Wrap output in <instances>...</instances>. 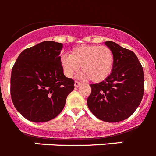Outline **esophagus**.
<instances>
[{
  "mask_svg": "<svg viewBox=\"0 0 156 156\" xmlns=\"http://www.w3.org/2000/svg\"><path fill=\"white\" fill-rule=\"evenodd\" d=\"M80 85L81 83H80L78 81H75V82H74V86H75V87H78L79 86H80Z\"/></svg>",
  "mask_w": 156,
  "mask_h": 156,
  "instance_id": "34e87169",
  "label": "esophagus"
}]
</instances>
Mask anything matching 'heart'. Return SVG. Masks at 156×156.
Listing matches in <instances>:
<instances>
[{"mask_svg":"<svg viewBox=\"0 0 156 156\" xmlns=\"http://www.w3.org/2000/svg\"><path fill=\"white\" fill-rule=\"evenodd\" d=\"M65 75L73 77L80 71L84 78L100 83L111 74L114 65V53L110 48L98 45H83L73 49L70 55H63L60 60Z\"/></svg>","mask_w":156,"mask_h":156,"instance_id":"heart-1","label":"heart"}]
</instances>
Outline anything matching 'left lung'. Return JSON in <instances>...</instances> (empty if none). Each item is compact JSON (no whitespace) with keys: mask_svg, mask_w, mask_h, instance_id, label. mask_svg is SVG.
Instances as JSON below:
<instances>
[{"mask_svg":"<svg viewBox=\"0 0 156 156\" xmlns=\"http://www.w3.org/2000/svg\"><path fill=\"white\" fill-rule=\"evenodd\" d=\"M105 45L114 53V69L107 79L90 85L91 93L87 103L98 119L118 122L131 116L141 102L144 91L143 68L133 51L110 41Z\"/></svg>","mask_w":156,"mask_h":156,"instance_id":"8db88e82","label":"left lung"}]
</instances>
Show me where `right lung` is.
<instances>
[{
	"label": "right lung",
	"mask_w": 156,
	"mask_h": 156,
	"mask_svg": "<svg viewBox=\"0 0 156 156\" xmlns=\"http://www.w3.org/2000/svg\"><path fill=\"white\" fill-rule=\"evenodd\" d=\"M62 48L59 42H40L23 50L13 66L12 100L18 112L30 122L56 118L74 89V80L65 76L60 62Z\"/></svg>",
	"instance_id": "1"
}]
</instances>
